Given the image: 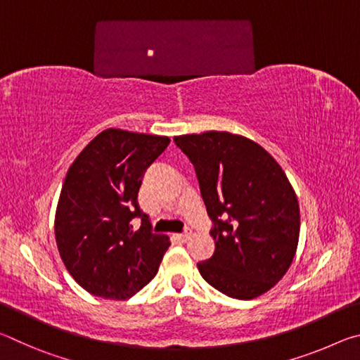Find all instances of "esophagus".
Instances as JSON below:
<instances>
[{
    "label": "esophagus",
    "mask_w": 360,
    "mask_h": 360,
    "mask_svg": "<svg viewBox=\"0 0 360 360\" xmlns=\"http://www.w3.org/2000/svg\"><path fill=\"white\" fill-rule=\"evenodd\" d=\"M176 236H178L181 241H187L192 236V230L191 229H186L184 231H182V233H178Z\"/></svg>",
    "instance_id": "1"
}]
</instances>
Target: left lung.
I'll return each mask as SVG.
<instances>
[{
    "mask_svg": "<svg viewBox=\"0 0 360 360\" xmlns=\"http://www.w3.org/2000/svg\"><path fill=\"white\" fill-rule=\"evenodd\" d=\"M174 143L192 162L212 222L216 249L197 264L200 275L238 300L265 294L289 270L300 235L288 176L262 146L233 133L184 135Z\"/></svg>",
    "mask_w": 360,
    "mask_h": 360,
    "instance_id": "obj_1",
    "label": "left lung"
}]
</instances>
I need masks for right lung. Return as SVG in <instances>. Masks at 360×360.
I'll list each match as a JSON object with an SVG mask.
<instances>
[{
  "label": "right lung",
  "instance_id": "1",
  "mask_svg": "<svg viewBox=\"0 0 360 360\" xmlns=\"http://www.w3.org/2000/svg\"><path fill=\"white\" fill-rule=\"evenodd\" d=\"M169 138L108 129L68 169L56 214V240L66 270L103 298L125 300L157 275L169 246L138 205L143 176ZM133 218L142 227H132Z\"/></svg>",
  "mask_w": 360,
  "mask_h": 360
}]
</instances>
